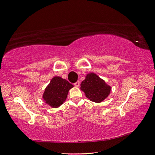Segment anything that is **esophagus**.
Masks as SVG:
<instances>
[{
  "mask_svg": "<svg viewBox=\"0 0 155 155\" xmlns=\"http://www.w3.org/2000/svg\"><path fill=\"white\" fill-rule=\"evenodd\" d=\"M74 85L75 87H78L79 86H80V82H79V81L76 82L74 84Z\"/></svg>",
  "mask_w": 155,
  "mask_h": 155,
  "instance_id": "34e87169",
  "label": "esophagus"
}]
</instances>
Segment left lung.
<instances>
[{
  "instance_id": "left-lung-1",
  "label": "left lung",
  "mask_w": 155,
  "mask_h": 155,
  "mask_svg": "<svg viewBox=\"0 0 155 155\" xmlns=\"http://www.w3.org/2000/svg\"><path fill=\"white\" fill-rule=\"evenodd\" d=\"M112 87L94 73H89L81 84V90L91 101L101 103L110 94Z\"/></svg>"
}]
</instances>
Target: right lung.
Wrapping results in <instances>:
<instances>
[{
	"label": "right lung",
	"instance_id": "right-lung-1",
	"mask_svg": "<svg viewBox=\"0 0 155 155\" xmlns=\"http://www.w3.org/2000/svg\"><path fill=\"white\" fill-rule=\"evenodd\" d=\"M73 86L65 79L54 77L44 91L42 96L44 103L52 108H58L65 102L69 91Z\"/></svg>",
	"mask_w": 155,
	"mask_h": 155
}]
</instances>
